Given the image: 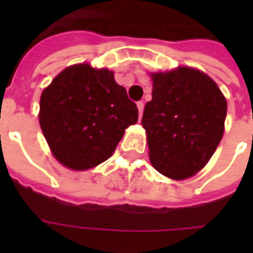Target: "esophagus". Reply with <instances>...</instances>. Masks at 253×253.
<instances>
[{
	"instance_id": "1",
	"label": "esophagus",
	"mask_w": 253,
	"mask_h": 253,
	"mask_svg": "<svg viewBox=\"0 0 253 253\" xmlns=\"http://www.w3.org/2000/svg\"><path fill=\"white\" fill-rule=\"evenodd\" d=\"M137 107H138V114H139V119H141V116H142V114H143V108H145L143 101H138Z\"/></svg>"
}]
</instances>
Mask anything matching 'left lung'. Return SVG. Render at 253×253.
I'll use <instances>...</instances> for the list:
<instances>
[{"instance_id":"obj_1","label":"left lung","mask_w":253,"mask_h":253,"mask_svg":"<svg viewBox=\"0 0 253 253\" xmlns=\"http://www.w3.org/2000/svg\"><path fill=\"white\" fill-rule=\"evenodd\" d=\"M150 77L152 100L142 116L149 159L160 173L184 180L207 164L221 142L226 99L211 78L192 67Z\"/></svg>"}]
</instances>
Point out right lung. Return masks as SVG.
Masks as SVG:
<instances>
[{"label":"right lung","mask_w":253,"mask_h":253,"mask_svg":"<svg viewBox=\"0 0 253 253\" xmlns=\"http://www.w3.org/2000/svg\"><path fill=\"white\" fill-rule=\"evenodd\" d=\"M138 108L114 72L89 63L66 67L41 96L39 123L54 157L74 170L108 160Z\"/></svg>","instance_id":"add662e5"}]
</instances>
